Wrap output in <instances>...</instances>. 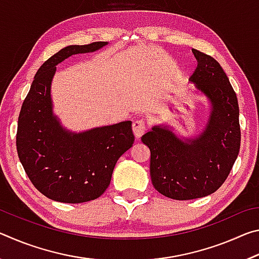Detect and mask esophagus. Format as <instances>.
I'll return each instance as SVG.
<instances>
[{
    "mask_svg": "<svg viewBox=\"0 0 259 259\" xmlns=\"http://www.w3.org/2000/svg\"><path fill=\"white\" fill-rule=\"evenodd\" d=\"M133 131H134V135L136 136V137H137V138L142 137L144 133L146 131L145 121H144L143 119L135 120L134 123H133Z\"/></svg>",
    "mask_w": 259,
    "mask_h": 259,
    "instance_id": "esophagus-1",
    "label": "esophagus"
}]
</instances>
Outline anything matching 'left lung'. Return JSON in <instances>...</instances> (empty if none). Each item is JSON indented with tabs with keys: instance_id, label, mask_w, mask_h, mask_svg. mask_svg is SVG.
<instances>
[{
	"instance_id": "1",
	"label": "left lung",
	"mask_w": 259,
	"mask_h": 259,
	"mask_svg": "<svg viewBox=\"0 0 259 259\" xmlns=\"http://www.w3.org/2000/svg\"><path fill=\"white\" fill-rule=\"evenodd\" d=\"M198 67L190 77L208 99L209 117L195 137H178L168 125H154L142 137L150 148L155 190L175 200L212 194L229 176L240 151L238 98L229 77L212 57L192 49Z\"/></svg>"
}]
</instances>
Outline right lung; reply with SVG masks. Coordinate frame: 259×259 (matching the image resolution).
Wrapping results in <instances>:
<instances>
[{
  "mask_svg": "<svg viewBox=\"0 0 259 259\" xmlns=\"http://www.w3.org/2000/svg\"><path fill=\"white\" fill-rule=\"evenodd\" d=\"M107 45L68 46L50 57L35 74L20 109L16 140L19 160L36 190L58 202L99 198L111 183L119 157L134 144L131 121L74 133L54 113L51 82L57 65Z\"/></svg>",
  "mask_w": 259,
  "mask_h": 259,
  "instance_id": "right-lung-1",
  "label": "right lung"
}]
</instances>
